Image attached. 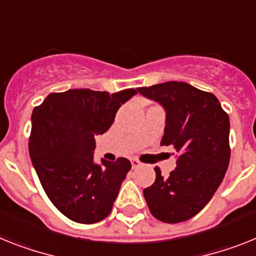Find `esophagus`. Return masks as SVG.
<instances>
[{"label": "esophagus", "mask_w": 256, "mask_h": 256, "mask_svg": "<svg viewBox=\"0 0 256 256\" xmlns=\"http://www.w3.org/2000/svg\"><path fill=\"white\" fill-rule=\"evenodd\" d=\"M132 168H138V166H140L142 162L138 160V158H132Z\"/></svg>", "instance_id": "esophagus-1"}]
</instances>
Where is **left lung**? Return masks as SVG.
I'll return each mask as SVG.
<instances>
[{"instance_id":"1","label":"left lung","mask_w":256,"mask_h":256,"mask_svg":"<svg viewBox=\"0 0 256 256\" xmlns=\"http://www.w3.org/2000/svg\"><path fill=\"white\" fill-rule=\"evenodd\" d=\"M138 91L166 110L161 146L178 152L168 178L154 168L156 180L143 190L152 216L162 222L190 220L214 196L230 160L229 116L218 98L184 82H165Z\"/></svg>"}]
</instances>
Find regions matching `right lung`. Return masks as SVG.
Here are the masks:
<instances>
[{
    "instance_id": "right-lung-1",
    "label": "right lung",
    "mask_w": 256,
    "mask_h": 256,
    "mask_svg": "<svg viewBox=\"0 0 256 256\" xmlns=\"http://www.w3.org/2000/svg\"><path fill=\"white\" fill-rule=\"evenodd\" d=\"M138 90L53 92L32 113L30 156L45 194L61 214L94 224L110 214L132 162H94L95 136L108 132L118 108Z\"/></svg>"
}]
</instances>
